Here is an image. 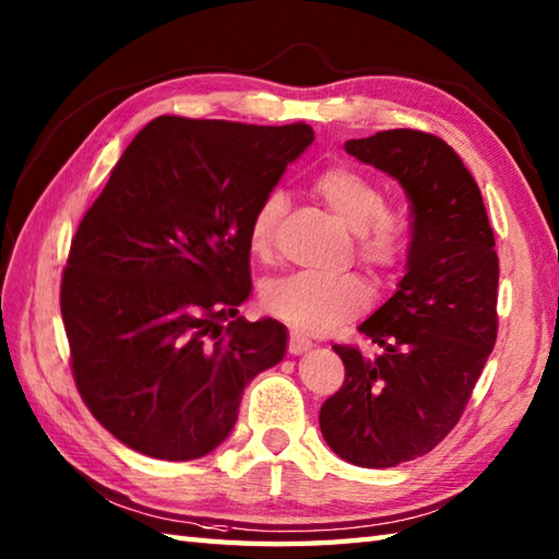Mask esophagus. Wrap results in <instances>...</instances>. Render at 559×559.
<instances>
[{
  "label": "esophagus",
  "instance_id": "1",
  "mask_svg": "<svg viewBox=\"0 0 559 559\" xmlns=\"http://www.w3.org/2000/svg\"><path fill=\"white\" fill-rule=\"evenodd\" d=\"M307 348H312V341L307 338L305 334H300V331H290V338H288V350H290L293 355H298V353H305Z\"/></svg>",
  "mask_w": 559,
  "mask_h": 559
}]
</instances>
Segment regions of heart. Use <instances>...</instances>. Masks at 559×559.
Listing matches in <instances>:
<instances>
[{
	"mask_svg": "<svg viewBox=\"0 0 559 559\" xmlns=\"http://www.w3.org/2000/svg\"><path fill=\"white\" fill-rule=\"evenodd\" d=\"M312 192L355 233V257L377 276H391L408 259L411 228L401 211L386 206L384 187L350 165H326L312 180ZM288 211V194L271 189L249 221L247 242L252 254L269 259L276 247L281 221ZM372 293L355 273L317 276L298 271L269 281L261 290L266 310L302 331H326L348 322L370 307Z\"/></svg>",
	"mask_w": 559,
	"mask_h": 559,
	"instance_id": "obj_1",
	"label": "heart"
}]
</instances>
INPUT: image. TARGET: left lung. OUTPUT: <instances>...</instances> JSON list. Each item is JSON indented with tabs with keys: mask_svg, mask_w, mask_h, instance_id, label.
Listing matches in <instances>:
<instances>
[{
	"mask_svg": "<svg viewBox=\"0 0 559 559\" xmlns=\"http://www.w3.org/2000/svg\"><path fill=\"white\" fill-rule=\"evenodd\" d=\"M346 151L406 189L413 237L399 290L360 324L382 353L334 346L346 379L319 427L341 459L391 468L432 451L463 415L497 341L500 259L480 189L447 141L389 129Z\"/></svg>",
	"mask_w": 559,
	"mask_h": 559,
	"instance_id": "left-lung-1",
	"label": "left lung"
}]
</instances>
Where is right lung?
Wrapping results in <instances>:
<instances>
[{
	"label": "right lung",
	"mask_w": 559,
	"mask_h": 559,
	"mask_svg": "<svg viewBox=\"0 0 559 559\" xmlns=\"http://www.w3.org/2000/svg\"><path fill=\"white\" fill-rule=\"evenodd\" d=\"M314 141L310 124L163 115L134 136L71 240L59 307L79 394L105 430L165 461L230 435L245 386L286 355L252 290L249 221Z\"/></svg>",
	"instance_id": "right-lung-1"
}]
</instances>
